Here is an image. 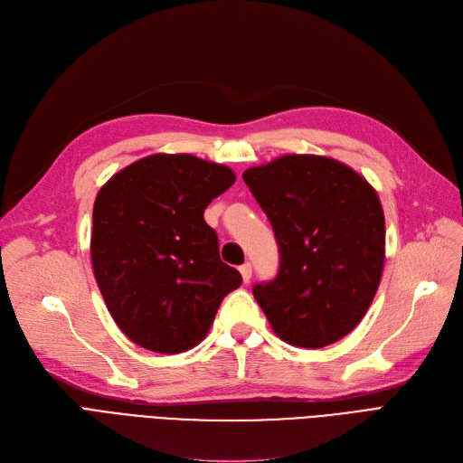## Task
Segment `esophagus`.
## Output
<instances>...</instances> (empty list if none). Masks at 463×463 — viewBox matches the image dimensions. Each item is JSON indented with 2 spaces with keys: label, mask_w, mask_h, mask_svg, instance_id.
Segmentation results:
<instances>
[{
  "label": "esophagus",
  "mask_w": 463,
  "mask_h": 463,
  "mask_svg": "<svg viewBox=\"0 0 463 463\" xmlns=\"http://www.w3.org/2000/svg\"><path fill=\"white\" fill-rule=\"evenodd\" d=\"M241 275H242L244 282H250V279H251V263L241 265Z\"/></svg>",
  "instance_id": "1"
}]
</instances>
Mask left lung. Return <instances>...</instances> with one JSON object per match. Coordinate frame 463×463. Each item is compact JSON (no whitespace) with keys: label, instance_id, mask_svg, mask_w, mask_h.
Wrapping results in <instances>:
<instances>
[{"label":"left lung","instance_id":"8db88e82","mask_svg":"<svg viewBox=\"0 0 463 463\" xmlns=\"http://www.w3.org/2000/svg\"><path fill=\"white\" fill-rule=\"evenodd\" d=\"M242 177L280 253L277 277L251 288L255 301L286 344H335L363 320L382 280L385 219L378 194L345 164L311 154L250 167Z\"/></svg>","mask_w":463,"mask_h":463}]
</instances>
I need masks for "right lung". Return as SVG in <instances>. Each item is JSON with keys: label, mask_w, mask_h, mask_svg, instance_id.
<instances>
[{"label": "right lung", "mask_w": 463, "mask_h": 463, "mask_svg": "<svg viewBox=\"0 0 463 463\" xmlns=\"http://www.w3.org/2000/svg\"><path fill=\"white\" fill-rule=\"evenodd\" d=\"M234 174L191 154H154L100 188L91 261L109 311L133 344L154 353L193 349L221 301L242 284L219 258L208 203Z\"/></svg>", "instance_id": "right-lung-1"}]
</instances>
